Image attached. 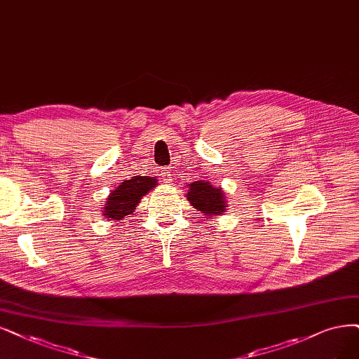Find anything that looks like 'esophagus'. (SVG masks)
Listing matches in <instances>:
<instances>
[{
	"label": "esophagus",
	"instance_id": "1",
	"mask_svg": "<svg viewBox=\"0 0 359 359\" xmlns=\"http://www.w3.org/2000/svg\"><path fill=\"white\" fill-rule=\"evenodd\" d=\"M172 176H175V175H172V168L171 167H167V168L161 170V177H163V180L165 183H171L172 179H175Z\"/></svg>",
	"mask_w": 359,
	"mask_h": 359
}]
</instances>
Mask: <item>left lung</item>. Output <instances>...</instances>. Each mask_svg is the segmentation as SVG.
<instances>
[{
	"mask_svg": "<svg viewBox=\"0 0 359 359\" xmlns=\"http://www.w3.org/2000/svg\"><path fill=\"white\" fill-rule=\"evenodd\" d=\"M188 187L187 198L196 211H201L204 216L216 219L223 216L228 210V201L224 191L220 187H215L210 182L198 180Z\"/></svg>",
	"mask_w": 359,
	"mask_h": 359,
	"instance_id": "8db88e82",
	"label": "left lung"
}]
</instances>
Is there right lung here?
Returning a JSON list of instances; mask_svg holds the SVG:
<instances>
[{
	"instance_id": "right-lung-1",
	"label": "right lung",
	"mask_w": 359,
	"mask_h": 359,
	"mask_svg": "<svg viewBox=\"0 0 359 359\" xmlns=\"http://www.w3.org/2000/svg\"><path fill=\"white\" fill-rule=\"evenodd\" d=\"M158 180L149 176H135L130 180H124L116 189H114L106 198L103 207V216L108 220H124L135 213L142 198L155 189Z\"/></svg>"
}]
</instances>
